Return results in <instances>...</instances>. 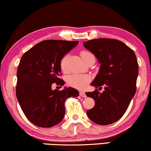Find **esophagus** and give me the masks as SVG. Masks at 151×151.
Here are the masks:
<instances>
[{
  "label": "esophagus",
  "instance_id": "esophagus-1",
  "mask_svg": "<svg viewBox=\"0 0 151 151\" xmlns=\"http://www.w3.org/2000/svg\"><path fill=\"white\" fill-rule=\"evenodd\" d=\"M79 95L81 96H82V97H83V98H86L87 96H86V93H85L84 92H82V91H81V92H79Z\"/></svg>",
  "mask_w": 151,
  "mask_h": 151
}]
</instances>
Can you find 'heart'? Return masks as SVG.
Wrapping results in <instances>:
<instances>
[{
  "mask_svg": "<svg viewBox=\"0 0 151 151\" xmlns=\"http://www.w3.org/2000/svg\"><path fill=\"white\" fill-rule=\"evenodd\" d=\"M80 55L85 62L89 57L94 56L88 50H82L80 52ZM69 55H65L60 61V68L63 72H66L68 69V61ZM90 77L88 75H72L68 78V84L73 88L77 89H83L87 86V84L90 82Z\"/></svg>",
  "mask_w": 151,
  "mask_h": 151,
  "instance_id": "b5f03b06",
  "label": "heart"
}]
</instances>
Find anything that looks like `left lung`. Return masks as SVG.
Instances as JSON below:
<instances>
[{
	"label": "left lung",
	"mask_w": 151,
	"mask_h": 151,
	"mask_svg": "<svg viewBox=\"0 0 151 151\" xmlns=\"http://www.w3.org/2000/svg\"><path fill=\"white\" fill-rule=\"evenodd\" d=\"M83 46L101 63L91 86L96 88L104 86L105 89L102 93L97 89L86 93L95 101L94 107L87 111V115L96 124H112L124 115L136 92V56L131 48L117 40H91L83 42Z\"/></svg>",
	"instance_id": "8db88e82"
}]
</instances>
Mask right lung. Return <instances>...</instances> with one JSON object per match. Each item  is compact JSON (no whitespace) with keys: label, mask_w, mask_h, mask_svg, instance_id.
I'll return each mask as SVG.
<instances>
[{"label":"right lung","mask_w":151,"mask_h":151,"mask_svg":"<svg viewBox=\"0 0 151 151\" xmlns=\"http://www.w3.org/2000/svg\"><path fill=\"white\" fill-rule=\"evenodd\" d=\"M78 41L48 40L36 44L21 57L17 71L16 97L28 120L36 126L49 128L65 115V101L78 96L73 88L52 90V84L64 85L59 78L60 61Z\"/></svg>","instance_id":"right-lung-1"}]
</instances>
